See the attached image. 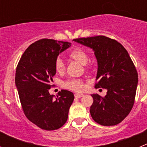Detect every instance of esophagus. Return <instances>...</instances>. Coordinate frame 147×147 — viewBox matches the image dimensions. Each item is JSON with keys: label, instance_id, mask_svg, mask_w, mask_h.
Returning <instances> with one entry per match:
<instances>
[{"label": "esophagus", "instance_id": "1", "mask_svg": "<svg viewBox=\"0 0 147 147\" xmlns=\"http://www.w3.org/2000/svg\"><path fill=\"white\" fill-rule=\"evenodd\" d=\"M74 96L76 98H81V97H82L84 95L82 94V93H75Z\"/></svg>", "mask_w": 147, "mask_h": 147}]
</instances>
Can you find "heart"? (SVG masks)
Here are the masks:
<instances>
[{"label":"heart","mask_w":147,"mask_h":147,"mask_svg":"<svg viewBox=\"0 0 147 147\" xmlns=\"http://www.w3.org/2000/svg\"><path fill=\"white\" fill-rule=\"evenodd\" d=\"M70 57L77 61L82 65H86L88 62V56L85 50L80 48H76L69 54ZM55 69L58 73H62L65 70V63L61 58L58 57L55 61ZM67 88L75 91H81L84 88V84L80 80L72 79L65 83Z\"/></svg>","instance_id":"heart-1"}]
</instances>
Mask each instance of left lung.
Listing matches in <instances>:
<instances>
[{
    "label": "left lung",
    "mask_w": 147,
    "mask_h": 147,
    "mask_svg": "<svg viewBox=\"0 0 147 147\" xmlns=\"http://www.w3.org/2000/svg\"><path fill=\"white\" fill-rule=\"evenodd\" d=\"M73 41L90 48L98 65L95 88L107 89L102 97L91 94L92 118L103 126L119 124L127 117L134 105L138 86V73L129 54L118 41L105 36L74 39Z\"/></svg>",
    "instance_id": "1"
}]
</instances>
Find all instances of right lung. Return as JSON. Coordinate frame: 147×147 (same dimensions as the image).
Here are the masks:
<instances>
[{"mask_svg":"<svg viewBox=\"0 0 147 147\" xmlns=\"http://www.w3.org/2000/svg\"><path fill=\"white\" fill-rule=\"evenodd\" d=\"M71 43L42 39L25 51L17 66L15 85L27 119L45 130H54L65 124L74 95L62 90L57 98L49 90L56 74L55 61Z\"/></svg>","mask_w":147,"mask_h":147,"instance_id":"right-lung-1","label":"right lung"}]
</instances>
